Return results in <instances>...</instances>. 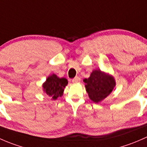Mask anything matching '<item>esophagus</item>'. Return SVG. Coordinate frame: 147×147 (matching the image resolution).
I'll list each match as a JSON object with an SVG mask.
<instances>
[{
  "mask_svg": "<svg viewBox=\"0 0 147 147\" xmlns=\"http://www.w3.org/2000/svg\"><path fill=\"white\" fill-rule=\"evenodd\" d=\"M80 81H81V78H79V77H75V78H74L73 80H72V82L74 83V84H76V83H79Z\"/></svg>",
  "mask_w": 147,
  "mask_h": 147,
  "instance_id": "34e87169",
  "label": "esophagus"
}]
</instances>
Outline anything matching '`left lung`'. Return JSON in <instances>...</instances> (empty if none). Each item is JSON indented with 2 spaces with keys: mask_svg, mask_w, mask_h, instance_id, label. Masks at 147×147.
<instances>
[{
  "mask_svg": "<svg viewBox=\"0 0 147 147\" xmlns=\"http://www.w3.org/2000/svg\"><path fill=\"white\" fill-rule=\"evenodd\" d=\"M86 92L93 102L98 103L110 94L115 86V78L100 70H94L88 78H85Z\"/></svg>",
  "mask_w": 147,
  "mask_h": 147,
  "instance_id": "obj_1",
  "label": "left lung"
}]
</instances>
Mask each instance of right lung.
I'll return each mask as SVG.
<instances>
[{
  "label": "right lung",
  "mask_w": 147,
  "mask_h": 147,
  "mask_svg": "<svg viewBox=\"0 0 147 147\" xmlns=\"http://www.w3.org/2000/svg\"><path fill=\"white\" fill-rule=\"evenodd\" d=\"M68 84L67 79L59 78L56 74H51L47 78L42 85L43 90L47 95L51 97V100H57V98L63 95L64 88Z\"/></svg>",
  "instance_id": "add662e5"
}]
</instances>
